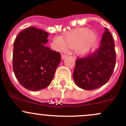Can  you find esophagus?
<instances>
[{"mask_svg": "<svg viewBox=\"0 0 126 126\" xmlns=\"http://www.w3.org/2000/svg\"><path fill=\"white\" fill-rule=\"evenodd\" d=\"M66 55H64V54H62V60H64V58H66Z\"/></svg>", "mask_w": 126, "mask_h": 126, "instance_id": "34e87169", "label": "esophagus"}]
</instances>
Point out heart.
Returning <instances> with one entry per match:
<instances>
[{
  "instance_id": "heart-1",
  "label": "heart",
  "mask_w": 126,
  "mask_h": 126,
  "mask_svg": "<svg viewBox=\"0 0 126 126\" xmlns=\"http://www.w3.org/2000/svg\"><path fill=\"white\" fill-rule=\"evenodd\" d=\"M97 39V35L94 31L87 28H80L74 31L63 39L58 37L54 39L55 47L57 50L66 49L67 46L74 48L78 55H84L91 50Z\"/></svg>"
}]
</instances>
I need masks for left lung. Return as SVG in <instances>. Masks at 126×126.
<instances>
[{
  "instance_id": "1",
  "label": "left lung",
  "mask_w": 126,
  "mask_h": 126,
  "mask_svg": "<svg viewBox=\"0 0 126 126\" xmlns=\"http://www.w3.org/2000/svg\"><path fill=\"white\" fill-rule=\"evenodd\" d=\"M116 64V52L113 38L105 28L98 48L94 52L76 61L73 79L80 89L91 90L108 82Z\"/></svg>"
}]
</instances>
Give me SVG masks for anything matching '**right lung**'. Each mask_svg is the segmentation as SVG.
<instances>
[{"instance_id":"1","label":"right lung","mask_w":126,"mask_h":126,"mask_svg":"<svg viewBox=\"0 0 126 126\" xmlns=\"http://www.w3.org/2000/svg\"><path fill=\"white\" fill-rule=\"evenodd\" d=\"M48 32L30 27L19 32L13 44V69L19 84L32 91L50 85L61 62V55L45 44Z\"/></svg>"}]
</instances>
